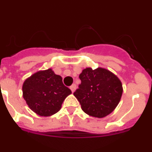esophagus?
Here are the masks:
<instances>
[{
    "label": "esophagus",
    "mask_w": 152,
    "mask_h": 152,
    "mask_svg": "<svg viewBox=\"0 0 152 152\" xmlns=\"http://www.w3.org/2000/svg\"><path fill=\"white\" fill-rule=\"evenodd\" d=\"M76 88H77V86H76V84H73L72 86H71V87H70V89L72 90V92H75V90H76Z\"/></svg>",
    "instance_id": "esophagus-1"
}]
</instances>
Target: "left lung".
Wrapping results in <instances>:
<instances>
[{
	"label": "left lung",
	"instance_id": "1",
	"mask_svg": "<svg viewBox=\"0 0 152 152\" xmlns=\"http://www.w3.org/2000/svg\"><path fill=\"white\" fill-rule=\"evenodd\" d=\"M79 78L81 83L74 95L85 113L103 118L115 110L123 94V85L116 75L105 68H87Z\"/></svg>",
	"mask_w": 152,
	"mask_h": 152
}]
</instances>
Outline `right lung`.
<instances>
[{
  "instance_id": "obj_1",
  "label": "right lung",
  "mask_w": 152,
  "mask_h": 152,
  "mask_svg": "<svg viewBox=\"0 0 152 152\" xmlns=\"http://www.w3.org/2000/svg\"><path fill=\"white\" fill-rule=\"evenodd\" d=\"M72 91L65 87L60 75L51 68L39 71L23 84V96L27 105L40 116H50L60 110Z\"/></svg>"
}]
</instances>
